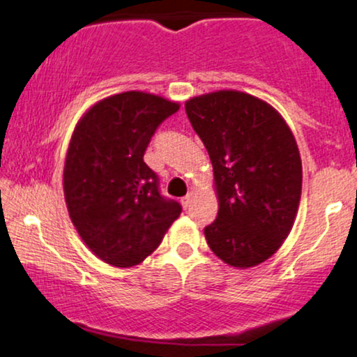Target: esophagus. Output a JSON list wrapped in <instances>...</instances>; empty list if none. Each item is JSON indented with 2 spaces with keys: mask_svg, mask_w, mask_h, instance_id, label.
Returning a JSON list of instances; mask_svg holds the SVG:
<instances>
[{
  "mask_svg": "<svg viewBox=\"0 0 357 357\" xmlns=\"http://www.w3.org/2000/svg\"><path fill=\"white\" fill-rule=\"evenodd\" d=\"M192 197H195V191H190V192H188L186 196L183 197V199H181V203H183L184 208H190V204L192 203Z\"/></svg>",
  "mask_w": 357,
  "mask_h": 357,
  "instance_id": "1",
  "label": "esophagus"
}]
</instances>
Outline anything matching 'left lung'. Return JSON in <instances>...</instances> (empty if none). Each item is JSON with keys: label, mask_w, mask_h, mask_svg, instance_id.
Wrapping results in <instances>:
<instances>
[{"label": "left lung", "mask_w": 357, "mask_h": 357, "mask_svg": "<svg viewBox=\"0 0 357 357\" xmlns=\"http://www.w3.org/2000/svg\"><path fill=\"white\" fill-rule=\"evenodd\" d=\"M184 108L211 158L220 203L206 241L233 268L264 263L293 229L301 201L293 131L269 102L236 89L195 96Z\"/></svg>", "instance_id": "left-lung-1"}]
</instances>
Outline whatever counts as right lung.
<instances>
[{
  "label": "right lung",
  "instance_id": "right-lung-1",
  "mask_svg": "<svg viewBox=\"0 0 357 357\" xmlns=\"http://www.w3.org/2000/svg\"><path fill=\"white\" fill-rule=\"evenodd\" d=\"M179 102L144 91L105 98L81 116L68 146L63 190L71 222L101 261L131 268L160 246L181 214L143 156Z\"/></svg>",
  "mask_w": 357,
  "mask_h": 357
}]
</instances>
